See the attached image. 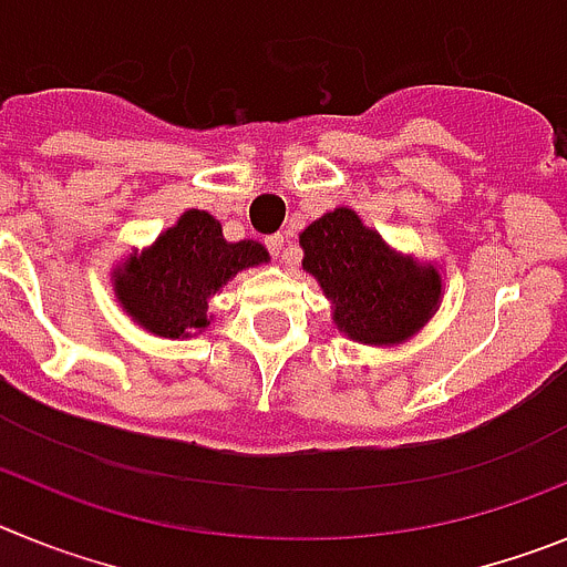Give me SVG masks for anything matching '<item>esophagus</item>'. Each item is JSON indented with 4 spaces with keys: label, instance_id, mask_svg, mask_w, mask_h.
<instances>
[{
    "label": "esophagus",
    "instance_id": "1",
    "mask_svg": "<svg viewBox=\"0 0 567 567\" xmlns=\"http://www.w3.org/2000/svg\"><path fill=\"white\" fill-rule=\"evenodd\" d=\"M267 247L269 252L275 255L278 260H289V249H287V235H272V238H267Z\"/></svg>",
    "mask_w": 567,
    "mask_h": 567
}]
</instances>
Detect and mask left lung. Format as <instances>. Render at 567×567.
Segmentation results:
<instances>
[{"mask_svg":"<svg viewBox=\"0 0 567 567\" xmlns=\"http://www.w3.org/2000/svg\"><path fill=\"white\" fill-rule=\"evenodd\" d=\"M303 269L332 300V320L358 343L412 338L440 307L437 267L394 252L354 209L338 207L300 233Z\"/></svg>","mask_w":567,"mask_h":567,"instance_id":"1","label":"left lung"}]
</instances>
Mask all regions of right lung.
Returning <instances> with one entry per match:
<instances>
[{
	"label": "right lung",
	"instance_id": "add662e5",
	"mask_svg": "<svg viewBox=\"0 0 567 567\" xmlns=\"http://www.w3.org/2000/svg\"><path fill=\"white\" fill-rule=\"evenodd\" d=\"M267 260L260 244H229L213 215L187 209L153 247L135 249L113 269V292L124 312L155 338H189L209 327V298L240 269Z\"/></svg>",
	"mask_w": 567,
	"mask_h": 567
}]
</instances>
